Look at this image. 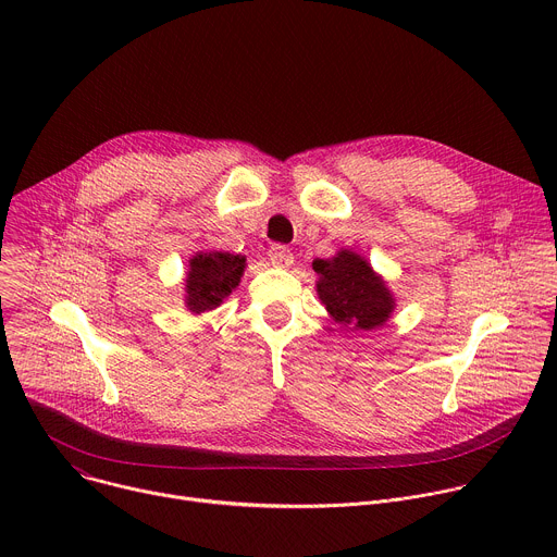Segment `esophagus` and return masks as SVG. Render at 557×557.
I'll return each mask as SVG.
<instances>
[{
  "label": "esophagus",
  "instance_id": "esophagus-1",
  "mask_svg": "<svg viewBox=\"0 0 557 557\" xmlns=\"http://www.w3.org/2000/svg\"><path fill=\"white\" fill-rule=\"evenodd\" d=\"M269 260H271V264L277 267V269H286V267L293 264V253H290L288 247L273 245V247L269 249Z\"/></svg>",
  "mask_w": 557,
  "mask_h": 557
}]
</instances>
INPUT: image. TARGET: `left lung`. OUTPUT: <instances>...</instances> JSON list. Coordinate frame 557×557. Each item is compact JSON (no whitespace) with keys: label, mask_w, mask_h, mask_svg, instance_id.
Masks as SVG:
<instances>
[{"label":"left lung","mask_w":557,"mask_h":557,"mask_svg":"<svg viewBox=\"0 0 557 557\" xmlns=\"http://www.w3.org/2000/svg\"><path fill=\"white\" fill-rule=\"evenodd\" d=\"M312 269L320 275L317 293L335 322L357 331L385 324L394 301L366 260L352 251H342L333 260H314Z\"/></svg>","instance_id":"8db88e82"}]
</instances>
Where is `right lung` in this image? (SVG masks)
I'll list each match as a JSON object with an SVG mask.
<instances>
[{"instance_id":"add662e5","label":"right lung","mask_w":557,"mask_h":557,"mask_svg":"<svg viewBox=\"0 0 557 557\" xmlns=\"http://www.w3.org/2000/svg\"><path fill=\"white\" fill-rule=\"evenodd\" d=\"M245 273V258L211 251L198 253L189 262L187 273V306L191 312H205L220 306V301L237 286Z\"/></svg>"}]
</instances>
